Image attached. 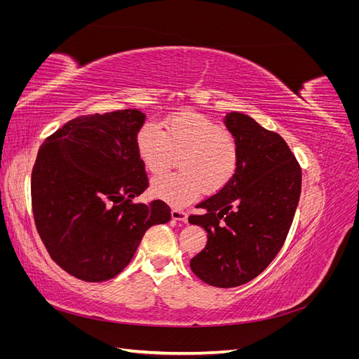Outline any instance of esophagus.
<instances>
[{
	"label": "esophagus",
	"mask_w": 359,
	"mask_h": 359,
	"mask_svg": "<svg viewBox=\"0 0 359 359\" xmlns=\"http://www.w3.org/2000/svg\"><path fill=\"white\" fill-rule=\"evenodd\" d=\"M187 212L184 211V210H180V208H173L172 210V219L173 220H178V222H182V223H186L187 222Z\"/></svg>",
	"instance_id": "esophagus-1"
}]
</instances>
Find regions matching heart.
I'll return each mask as SVG.
<instances>
[{
	"label": "heart",
	"instance_id": "obj_1",
	"mask_svg": "<svg viewBox=\"0 0 359 359\" xmlns=\"http://www.w3.org/2000/svg\"><path fill=\"white\" fill-rule=\"evenodd\" d=\"M161 130L145 124L136 137L137 156L149 175L157 177L180 157L182 172L153 181L151 193L172 205H186L202 193L219 191L240 165V142L220 123L196 112L166 118Z\"/></svg>",
	"mask_w": 359,
	"mask_h": 359
}]
</instances>
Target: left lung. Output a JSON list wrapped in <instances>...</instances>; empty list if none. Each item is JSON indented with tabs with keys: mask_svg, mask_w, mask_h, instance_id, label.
<instances>
[{
	"mask_svg": "<svg viewBox=\"0 0 359 359\" xmlns=\"http://www.w3.org/2000/svg\"><path fill=\"white\" fill-rule=\"evenodd\" d=\"M227 130L240 142L235 177L198 203L189 222L206 231L205 248L190 260L203 283L236 287L257 277L283 247L301 194V168L280 135L231 112Z\"/></svg>",
	"mask_w": 359,
	"mask_h": 359,
	"instance_id": "1",
	"label": "left lung"
}]
</instances>
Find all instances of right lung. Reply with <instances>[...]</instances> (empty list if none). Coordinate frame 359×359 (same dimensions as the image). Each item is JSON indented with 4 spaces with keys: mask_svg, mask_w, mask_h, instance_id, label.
<instances>
[{
    "mask_svg": "<svg viewBox=\"0 0 359 359\" xmlns=\"http://www.w3.org/2000/svg\"><path fill=\"white\" fill-rule=\"evenodd\" d=\"M145 114L82 115L45 139L31 173L37 232L53 262L99 283L130 264L148 227L170 220L163 201L135 203L148 189L136 137Z\"/></svg>",
    "mask_w": 359,
    "mask_h": 359,
    "instance_id": "1",
    "label": "right lung"
}]
</instances>
